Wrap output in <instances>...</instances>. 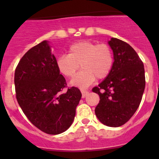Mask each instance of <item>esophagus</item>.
I'll return each instance as SVG.
<instances>
[{"mask_svg": "<svg viewBox=\"0 0 159 159\" xmlns=\"http://www.w3.org/2000/svg\"><path fill=\"white\" fill-rule=\"evenodd\" d=\"M81 92L82 94V98H85L89 94V91L85 89H81Z\"/></svg>", "mask_w": 159, "mask_h": 159, "instance_id": "esophagus-1", "label": "esophagus"}]
</instances>
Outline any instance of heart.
Returning <instances> with one entry per match:
<instances>
[{"label":"heart","instance_id":"obj_1","mask_svg":"<svg viewBox=\"0 0 159 159\" xmlns=\"http://www.w3.org/2000/svg\"><path fill=\"white\" fill-rule=\"evenodd\" d=\"M81 71L72 79L71 84L86 88L97 79H104L110 74L114 65V54L107 44H97L89 41L71 44L68 54L57 57L56 65L66 78L75 76L78 68Z\"/></svg>","mask_w":159,"mask_h":159}]
</instances>
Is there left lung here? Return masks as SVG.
Masks as SVG:
<instances>
[{
    "label": "left lung",
    "mask_w": 159,
    "mask_h": 159,
    "mask_svg": "<svg viewBox=\"0 0 159 159\" xmlns=\"http://www.w3.org/2000/svg\"><path fill=\"white\" fill-rule=\"evenodd\" d=\"M114 65L107 78L92 89L100 97L95 115L102 124L119 127L133 116L142 101L145 87L142 61L128 43L112 38Z\"/></svg>",
    "instance_id": "obj_1"
}]
</instances>
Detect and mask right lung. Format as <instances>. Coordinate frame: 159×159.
Masks as SVG:
<instances>
[{
  "instance_id": "1",
  "label": "right lung",
  "mask_w": 159,
  "mask_h": 159,
  "mask_svg": "<svg viewBox=\"0 0 159 159\" xmlns=\"http://www.w3.org/2000/svg\"><path fill=\"white\" fill-rule=\"evenodd\" d=\"M48 41L27 51L14 73L16 98L28 120L43 132L58 134L71 125L81 98L76 87L68 88L56 65Z\"/></svg>"
}]
</instances>
